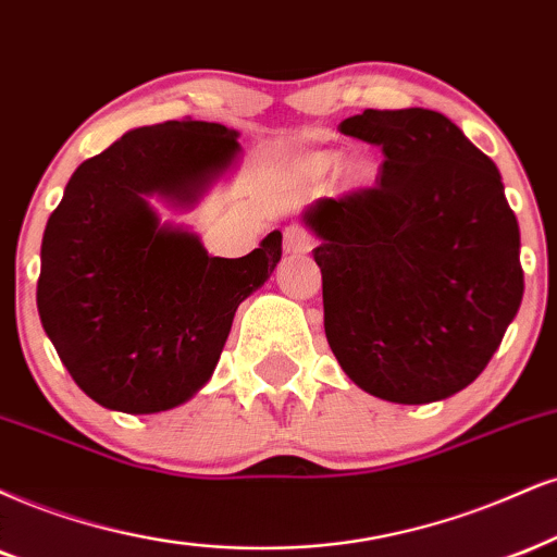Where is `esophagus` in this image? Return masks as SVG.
I'll use <instances>...</instances> for the list:
<instances>
[{
	"label": "esophagus",
	"instance_id": "esophagus-1",
	"mask_svg": "<svg viewBox=\"0 0 557 557\" xmlns=\"http://www.w3.org/2000/svg\"><path fill=\"white\" fill-rule=\"evenodd\" d=\"M312 247H314V237L305 230V226L294 224L284 232V252H289V256H305V252H310Z\"/></svg>",
	"mask_w": 557,
	"mask_h": 557
}]
</instances>
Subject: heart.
Wrapping results in <instances>:
<instances>
[{
  "instance_id": "b5f03b06",
  "label": "heart",
  "mask_w": 557,
  "mask_h": 557,
  "mask_svg": "<svg viewBox=\"0 0 557 557\" xmlns=\"http://www.w3.org/2000/svg\"><path fill=\"white\" fill-rule=\"evenodd\" d=\"M335 164H338V154L335 152H320L312 157V168L318 170V173H327V170H333ZM369 175H372V168H369L367 162H354L351 168H348V177L356 183H363Z\"/></svg>"
}]
</instances>
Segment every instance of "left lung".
I'll return each instance as SVG.
<instances>
[{"mask_svg":"<svg viewBox=\"0 0 557 557\" xmlns=\"http://www.w3.org/2000/svg\"><path fill=\"white\" fill-rule=\"evenodd\" d=\"M341 134L382 149L374 188L320 198L325 335L363 393L421 405L488 367L524 294L519 224L498 168L446 115L367 111Z\"/></svg>","mask_w":557,"mask_h":557,"instance_id":"obj_1","label":"left lung"}]
</instances>
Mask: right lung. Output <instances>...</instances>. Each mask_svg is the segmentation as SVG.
<instances>
[{
  "label": "right lung",
  "instance_id": "1",
  "mask_svg": "<svg viewBox=\"0 0 557 557\" xmlns=\"http://www.w3.org/2000/svg\"><path fill=\"white\" fill-rule=\"evenodd\" d=\"M239 152L222 123L134 128L74 170L40 245L38 314L61 363L102 408L160 413L214 374L239 301L281 260V232L243 258H211L160 226L147 196L177 203Z\"/></svg>",
  "mask_w": 557,
  "mask_h": 557
}]
</instances>
